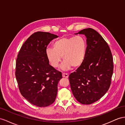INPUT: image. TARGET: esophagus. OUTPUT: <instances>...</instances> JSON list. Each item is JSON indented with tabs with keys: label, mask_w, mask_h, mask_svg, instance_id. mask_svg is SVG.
Segmentation results:
<instances>
[{
	"label": "esophagus",
	"mask_w": 125,
	"mask_h": 125,
	"mask_svg": "<svg viewBox=\"0 0 125 125\" xmlns=\"http://www.w3.org/2000/svg\"><path fill=\"white\" fill-rule=\"evenodd\" d=\"M62 76H63V78H68V77H69V74H67V73H62Z\"/></svg>",
	"instance_id": "1"
}]
</instances>
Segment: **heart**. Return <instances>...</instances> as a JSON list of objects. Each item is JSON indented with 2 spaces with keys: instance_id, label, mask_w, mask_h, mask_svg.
<instances>
[{
  "instance_id": "1",
  "label": "heart",
  "mask_w": 125,
  "mask_h": 125,
  "mask_svg": "<svg viewBox=\"0 0 125 125\" xmlns=\"http://www.w3.org/2000/svg\"><path fill=\"white\" fill-rule=\"evenodd\" d=\"M87 51V43L85 38L81 36L64 37L55 41L52 48H48L46 51L47 59L54 68L58 67L63 63L61 69L67 71L81 66L85 60Z\"/></svg>"
}]
</instances>
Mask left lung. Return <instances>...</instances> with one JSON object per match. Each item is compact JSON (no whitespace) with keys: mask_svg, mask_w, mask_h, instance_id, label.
I'll list each match as a JSON object with an SVG mask.
<instances>
[{"mask_svg":"<svg viewBox=\"0 0 125 125\" xmlns=\"http://www.w3.org/2000/svg\"><path fill=\"white\" fill-rule=\"evenodd\" d=\"M78 34L87 38V54L82 64L69 75V81L77 101L90 104L103 97L110 87L113 56L108 44L96 31L88 28L74 34Z\"/></svg>","mask_w":125,"mask_h":125,"instance_id":"1","label":"left lung"}]
</instances>
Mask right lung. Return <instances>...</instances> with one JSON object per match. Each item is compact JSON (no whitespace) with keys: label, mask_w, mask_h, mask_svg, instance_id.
<instances>
[{"label":"right lung","mask_w":125,"mask_h":125,"mask_svg":"<svg viewBox=\"0 0 125 125\" xmlns=\"http://www.w3.org/2000/svg\"><path fill=\"white\" fill-rule=\"evenodd\" d=\"M58 36L37 31L25 41L18 53L15 75L21 94L30 103L45 107L55 101L61 72L50 65L46 51L50 42Z\"/></svg>","instance_id":"obj_1"}]
</instances>
